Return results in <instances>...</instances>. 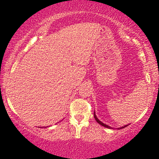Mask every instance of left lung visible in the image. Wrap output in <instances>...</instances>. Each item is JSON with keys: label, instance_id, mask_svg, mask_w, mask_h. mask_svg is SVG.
I'll use <instances>...</instances> for the list:
<instances>
[{"label": "left lung", "instance_id": "1", "mask_svg": "<svg viewBox=\"0 0 159 159\" xmlns=\"http://www.w3.org/2000/svg\"><path fill=\"white\" fill-rule=\"evenodd\" d=\"M94 118H95V120H96V122H97V123H98V124H100V125H102V126H104V127H105V128H107V129H113V128H111V127H110V126H108V125H106V124H105V123H103L102 122H101L97 118V116H96V115L95 114V112H94ZM128 125H124V126H123V127H120V128H118V129H123V128H125V127H126Z\"/></svg>", "mask_w": 159, "mask_h": 159}]
</instances>
